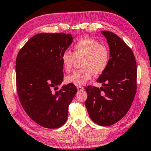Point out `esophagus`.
Here are the masks:
<instances>
[{"instance_id": "esophagus-1", "label": "esophagus", "mask_w": 151, "mask_h": 151, "mask_svg": "<svg viewBox=\"0 0 151 151\" xmlns=\"http://www.w3.org/2000/svg\"><path fill=\"white\" fill-rule=\"evenodd\" d=\"M77 89L78 91H82V90H83L84 89L82 86H77Z\"/></svg>"}]
</instances>
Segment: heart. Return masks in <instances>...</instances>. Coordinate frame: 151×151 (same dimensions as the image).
Wrapping results in <instances>:
<instances>
[{
	"label": "heart",
	"mask_w": 151,
	"mask_h": 151,
	"mask_svg": "<svg viewBox=\"0 0 151 151\" xmlns=\"http://www.w3.org/2000/svg\"><path fill=\"white\" fill-rule=\"evenodd\" d=\"M73 53L65 50L61 55L63 68L70 71L73 68L76 58L85 57L82 66L83 68L74 71L66 78L68 83L82 85L91 79L95 73H101L105 70L109 63V55L106 47L101 45L98 41L82 37L77 41L73 46Z\"/></svg>",
	"instance_id": "obj_1"
}]
</instances>
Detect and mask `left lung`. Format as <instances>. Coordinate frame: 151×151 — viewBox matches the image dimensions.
<instances>
[{"instance_id": "8db88e82", "label": "left lung", "mask_w": 151, "mask_h": 151, "mask_svg": "<svg viewBox=\"0 0 151 151\" xmlns=\"http://www.w3.org/2000/svg\"><path fill=\"white\" fill-rule=\"evenodd\" d=\"M101 32L109 46V63L97 79L103 87L85 88V106L93 122L108 126L121 120L132 105L137 91V64L131 48L120 37L109 31Z\"/></svg>"}]
</instances>
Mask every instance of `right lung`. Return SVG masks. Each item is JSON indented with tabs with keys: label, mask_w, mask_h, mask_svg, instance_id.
I'll return each instance as SVG.
<instances>
[{
	"label": "right lung",
	"mask_w": 151,
	"mask_h": 151,
	"mask_svg": "<svg viewBox=\"0 0 151 151\" xmlns=\"http://www.w3.org/2000/svg\"><path fill=\"white\" fill-rule=\"evenodd\" d=\"M72 42L71 34L40 33L26 42L17 57L19 101L27 114L44 128H58L66 123L68 105L77 92L72 83L58 90L64 77L61 55Z\"/></svg>",
	"instance_id": "right-lung-1"
}]
</instances>
